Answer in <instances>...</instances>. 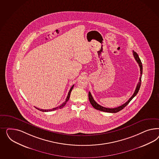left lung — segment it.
<instances>
[{
  "label": "left lung",
  "mask_w": 159,
  "mask_h": 159,
  "mask_svg": "<svg viewBox=\"0 0 159 159\" xmlns=\"http://www.w3.org/2000/svg\"><path fill=\"white\" fill-rule=\"evenodd\" d=\"M133 55L134 56V58H135V60L136 61L137 63L139 64V66L140 67V75L139 80V82L136 86V89H135V92L134 93V94L132 96V97H130V98L128 100V101H126L125 102V104H124L123 105L120 106V107H116V108H106V107H104L102 106L99 105L98 104H97L96 102L95 101V100H94V98H93V96L91 94V93L89 92V101L90 102L92 106L97 110H99V111H103V112H110V113H116V112H118L119 111L122 110L124 107H125L126 106H127L129 102H130L134 97L138 94V93L140 87V84H141V79H142V70H143V67H142V62L140 59L139 57L138 56V55L137 54V53L136 52H134V51H133Z\"/></svg>",
  "instance_id": "left-lung-1"
}]
</instances>
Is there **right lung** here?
<instances>
[{"mask_svg": "<svg viewBox=\"0 0 159 159\" xmlns=\"http://www.w3.org/2000/svg\"><path fill=\"white\" fill-rule=\"evenodd\" d=\"M73 86H74V85H73L72 87L70 88L69 92L68 93V94H67V97H66V100H65V101L63 102L61 106H58V107H56V108H53L52 109H50V110H43V109H39V108H36L38 109L39 111H43V112H49V111H55V110H58V109L62 108L64 106H65V104H66L67 101L69 100V98H70V93H71V92H72V90Z\"/></svg>", "mask_w": 159, "mask_h": 159, "instance_id": "add662e5", "label": "right lung"}]
</instances>
